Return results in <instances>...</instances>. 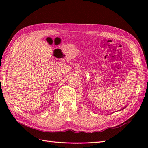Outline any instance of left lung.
<instances>
[{
	"label": "left lung",
	"instance_id": "obj_1",
	"mask_svg": "<svg viewBox=\"0 0 148 148\" xmlns=\"http://www.w3.org/2000/svg\"><path fill=\"white\" fill-rule=\"evenodd\" d=\"M126 107H127V106H125V107L123 108H122L121 110H123V109H124V108H126ZM118 110V111H120V110Z\"/></svg>",
	"mask_w": 148,
	"mask_h": 148
}]
</instances>
